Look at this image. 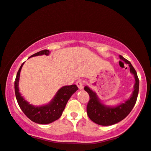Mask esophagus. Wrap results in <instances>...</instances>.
Returning <instances> with one entry per match:
<instances>
[{
	"label": "esophagus",
	"instance_id": "esophagus-1",
	"mask_svg": "<svg viewBox=\"0 0 151 151\" xmlns=\"http://www.w3.org/2000/svg\"><path fill=\"white\" fill-rule=\"evenodd\" d=\"M76 85H77L78 88L80 89V90H82L83 88H84V83H83V81L81 80H79L77 81V82H76Z\"/></svg>",
	"mask_w": 151,
	"mask_h": 151
}]
</instances>
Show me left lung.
<instances>
[{
    "label": "left lung",
    "instance_id": "8db88e82",
    "mask_svg": "<svg viewBox=\"0 0 151 151\" xmlns=\"http://www.w3.org/2000/svg\"><path fill=\"white\" fill-rule=\"evenodd\" d=\"M119 57L120 59L129 65L131 73L134 75L135 78L134 91L130 97L124 103H121L116 106H106L101 102L95 92L91 90L88 86L84 87L85 91L90 96V100L86 108L87 114L92 121L99 125H112L121 121L130 113L136 102L139 91V80L137 73L129 61L121 55Z\"/></svg>",
    "mask_w": 151,
    "mask_h": 151
}]
</instances>
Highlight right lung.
Masks as SVG:
<instances>
[{
  "mask_svg": "<svg viewBox=\"0 0 151 151\" xmlns=\"http://www.w3.org/2000/svg\"><path fill=\"white\" fill-rule=\"evenodd\" d=\"M50 53L48 50H41L32 54L30 57L41 55L48 56ZM24 64V63H23L19 67L14 83L15 93L19 108L28 119L36 123L45 124L56 121L62 115L67 103L71 95L78 89L77 86L76 84H72L70 86L61 87L48 104L40 106H33L24 99L19 91V76Z\"/></svg>",
  "mask_w": 151,
  "mask_h": 151,
  "instance_id": "obj_1",
  "label": "right lung"
}]
</instances>
